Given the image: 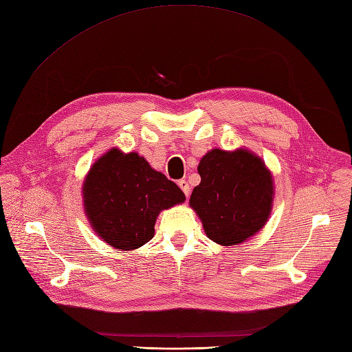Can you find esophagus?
<instances>
[{"mask_svg":"<svg viewBox=\"0 0 352 352\" xmlns=\"http://www.w3.org/2000/svg\"><path fill=\"white\" fill-rule=\"evenodd\" d=\"M178 186H179V188H182V190L184 192V195L188 197V195H190V187H188V184H187L186 179H179V182H178Z\"/></svg>","mask_w":352,"mask_h":352,"instance_id":"34e87169","label":"esophagus"}]
</instances>
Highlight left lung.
Here are the masks:
<instances>
[{
    "mask_svg": "<svg viewBox=\"0 0 352 352\" xmlns=\"http://www.w3.org/2000/svg\"><path fill=\"white\" fill-rule=\"evenodd\" d=\"M201 184L190 206L206 236L220 245H238L265 226L272 210L274 183L262 159L247 150L214 148L201 159Z\"/></svg>",
    "mask_w": 352,
    "mask_h": 352,
    "instance_id": "obj_1",
    "label": "left lung"
}]
</instances>
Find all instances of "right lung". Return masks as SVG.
<instances>
[{
  "instance_id": "add662e5",
  "label": "right lung",
  "mask_w": 352,
  "mask_h": 352,
  "mask_svg": "<svg viewBox=\"0 0 352 352\" xmlns=\"http://www.w3.org/2000/svg\"><path fill=\"white\" fill-rule=\"evenodd\" d=\"M85 210L94 230L117 250L140 248L155 235L162 210L184 202L174 182L137 153L111 148L90 168L83 184Z\"/></svg>"
}]
</instances>
